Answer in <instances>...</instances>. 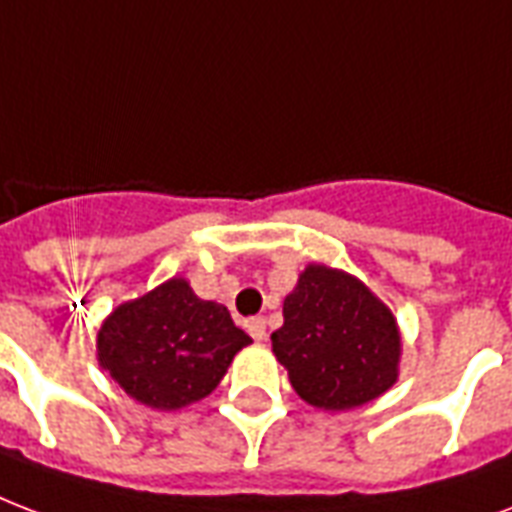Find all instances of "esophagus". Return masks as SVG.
<instances>
[{"label":"esophagus","mask_w":512,"mask_h":512,"mask_svg":"<svg viewBox=\"0 0 512 512\" xmlns=\"http://www.w3.org/2000/svg\"><path fill=\"white\" fill-rule=\"evenodd\" d=\"M248 332H251V337L253 340H259V343H264V340H267V321H264V318H251V321H248Z\"/></svg>","instance_id":"esophagus-1"}]
</instances>
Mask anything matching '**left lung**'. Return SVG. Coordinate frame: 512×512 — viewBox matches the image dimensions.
Wrapping results in <instances>:
<instances>
[{"label":"left lung","instance_id":"1","mask_svg":"<svg viewBox=\"0 0 512 512\" xmlns=\"http://www.w3.org/2000/svg\"><path fill=\"white\" fill-rule=\"evenodd\" d=\"M272 353L307 405L351 410L397 383V318L370 288L343 270L310 264L283 302Z\"/></svg>","mask_w":512,"mask_h":512}]
</instances>
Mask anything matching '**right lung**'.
<instances>
[{"label": "right lung", "instance_id": "1", "mask_svg": "<svg viewBox=\"0 0 512 512\" xmlns=\"http://www.w3.org/2000/svg\"><path fill=\"white\" fill-rule=\"evenodd\" d=\"M251 343L224 305L199 299L188 280L172 278L107 315L96 359L132 399L178 410L205 399Z\"/></svg>", "mask_w": 512, "mask_h": 512}]
</instances>
